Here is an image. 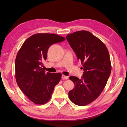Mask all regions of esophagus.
Returning <instances> with one entry per match:
<instances>
[{"instance_id":"obj_1","label":"esophagus","mask_w":127,"mask_h":127,"mask_svg":"<svg viewBox=\"0 0 127 127\" xmlns=\"http://www.w3.org/2000/svg\"><path fill=\"white\" fill-rule=\"evenodd\" d=\"M62 79L67 80V79H68V76H65V75H62Z\"/></svg>"}]
</instances>
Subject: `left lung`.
I'll list each match as a JSON object with an SVG mask.
<instances>
[{
	"label": "left lung",
	"mask_w": 127,
	"mask_h": 127,
	"mask_svg": "<svg viewBox=\"0 0 127 127\" xmlns=\"http://www.w3.org/2000/svg\"><path fill=\"white\" fill-rule=\"evenodd\" d=\"M66 38L84 70L81 79L70 76L75 87L69 91V98L75 104L85 106L95 100L106 85L111 71L109 51L90 32H75Z\"/></svg>",
	"instance_id": "left-lung-1"
}]
</instances>
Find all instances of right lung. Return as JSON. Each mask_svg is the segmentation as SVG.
Returning a JSON list of instances; mask_svg holds the SVG:
<instances>
[{
    "label": "right lung",
    "instance_id": "right-lung-1",
    "mask_svg": "<svg viewBox=\"0 0 127 127\" xmlns=\"http://www.w3.org/2000/svg\"><path fill=\"white\" fill-rule=\"evenodd\" d=\"M56 34L37 33L29 37L18 51L15 60V77L18 87L34 104L42 105L51 98L61 73L45 72L42 61L50 46L65 40Z\"/></svg>",
    "mask_w": 127,
    "mask_h": 127
}]
</instances>
